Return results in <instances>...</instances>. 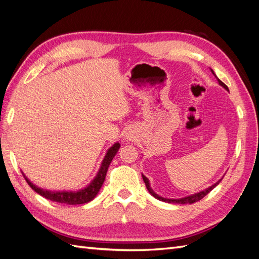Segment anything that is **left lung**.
I'll return each mask as SVG.
<instances>
[{
	"mask_svg": "<svg viewBox=\"0 0 259 259\" xmlns=\"http://www.w3.org/2000/svg\"><path fill=\"white\" fill-rule=\"evenodd\" d=\"M211 72L213 73V75H215V72H213V70H212V69H211ZM215 77L217 78V76H216V75H215ZM217 80H218V82H219V84H220V85H223V87L226 89V90H228V87L223 82V81H221V80H220V79H218V78H217ZM228 91H229V90H228ZM142 178H143V180H144V183H145V186H146V189L149 190L150 193H151L155 198L159 199V201H161V202L174 203V204H193V203H195V202L201 201V199H202L203 197H205L206 195H207L213 188H216V187L218 186V184H219V182L221 181V179H220L217 183L213 184V186L209 187L208 189H206V190H204V191H202V192H199V193H196V194H193V195H190V196H187V197H183V198H179V199H170V198H164V197H161V196H159L158 194L155 193V192H154V191L151 189V187H150L149 179H147L146 177H145V176H143V175H142Z\"/></svg>",
	"mask_w": 259,
	"mask_h": 259,
	"instance_id": "left-lung-1",
	"label": "left lung"
}]
</instances>
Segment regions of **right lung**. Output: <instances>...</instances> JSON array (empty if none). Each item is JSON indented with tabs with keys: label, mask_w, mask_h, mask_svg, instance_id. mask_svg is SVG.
Masks as SVG:
<instances>
[{
	"label": "right lung",
	"mask_w": 259,
	"mask_h": 259,
	"mask_svg": "<svg viewBox=\"0 0 259 259\" xmlns=\"http://www.w3.org/2000/svg\"><path fill=\"white\" fill-rule=\"evenodd\" d=\"M119 143H115L110 149L107 151L104 159L102 161V165L100 170L97 175V177L92 180V182L89 184V186L83 189L80 190L78 192H55V191H48V190H43L40 189L38 187H35L33 183H31L27 179V177L23 174L25 180L27 181V183L29 184L33 191H35L36 193L42 195L43 197H46L52 202H56V203H62V204H68V205H78V204H84L92 201V199L97 196V194L99 193V191L101 189V187L104 183L105 177H106V172L107 169L109 167L110 161L113 160L114 156L116 155V153L119 150Z\"/></svg>",
	"instance_id": "obj_1"
}]
</instances>
